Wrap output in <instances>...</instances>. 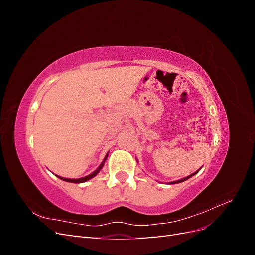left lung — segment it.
Returning <instances> with one entry per match:
<instances>
[{
	"instance_id": "1",
	"label": "left lung",
	"mask_w": 255,
	"mask_h": 255,
	"mask_svg": "<svg viewBox=\"0 0 255 255\" xmlns=\"http://www.w3.org/2000/svg\"><path fill=\"white\" fill-rule=\"evenodd\" d=\"M199 170H200V169H199ZM199 170H198L197 172H195V173H192L191 175L187 176V177H184V179H182V180H179V181H175V182H171V184H177V183H182V182H184V181H186V180H188V179H189V177H191L192 175H195L196 173H198V172H199Z\"/></svg>"
}]
</instances>
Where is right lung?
Wrapping results in <instances>:
<instances>
[{"instance_id": "add662e5", "label": "right lung", "mask_w": 255, "mask_h": 255, "mask_svg": "<svg viewBox=\"0 0 255 255\" xmlns=\"http://www.w3.org/2000/svg\"><path fill=\"white\" fill-rule=\"evenodd\" d=\"M107 155H109V153L106 154L105 157H104V159H103V161H102V164L98 167L97 170H95L94 172H92V173H91V174H89V175H87V176L82 177V179H78V180H71V179H65V177H60V176H57V177H59L60 180L66 181V182H70V183H83V182H86V181H88V180L92 179V177H94V176H96V175L99 173V171L101 170L102 167L104 166V163H105V160H106V158H107Z\"/></svg>"}]
</instances>
